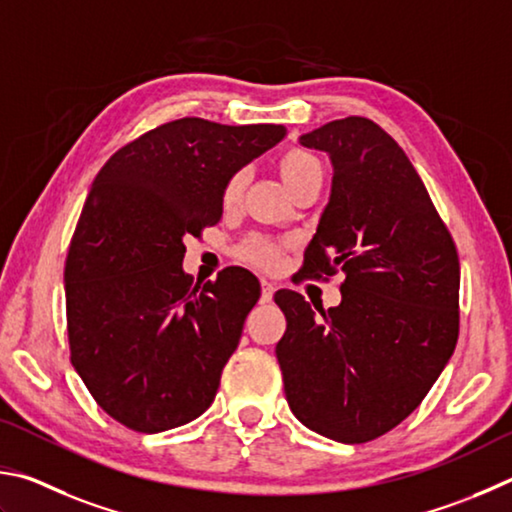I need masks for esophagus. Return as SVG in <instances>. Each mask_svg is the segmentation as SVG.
<instances>
[{"mask_svg": "<svg viewBox=\"0 0 512 512\" xmlns=\"http://www.w3.org/2000/svg\"><path fill=\"white\" fill-rule=\"evenodd\" d=\"M274 292H276V285H274V283L261 281V299H263V301H272Z\"/></svg>", "mask_w": 512, "mask_h": 512, "instance_id": "esophagus-1", "label": "esophagus"}]
</instances>
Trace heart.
<instances>
[{"label": "heart", "mask_w": 512, "mask_h": 512, "mask_svg": "<svg viewBox=\"0 0 512 512\" xmlns=\"http://www.w3.org/2000/svg\"><path fill=\"white\" fill-rule=\"evenodd\" d=\"M279 170L285 184L290 186V191L308 182L312 177H324V168H321V161L301 148L285 150L279 159ZM247 182V170L240 168L229 177V182L224 184V202H236L238 195L242 193ZM238 258L254 267H261V270H276L283 263V247L279 242L267 238V236H249L242 245L238 247Z\"/></svg>", "instance_id": "1"}]
</instances>
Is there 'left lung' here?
I'll return each mask as SVG.
<instances>
[{
	"instance_id": "8db88e82",
	"label": "left lung",
	"mask_w": 512,
	"mask_h": 512,
	"mask_svg": "<svg viewBox=\"0 0 512 512\" xmlns=\"http://www.w3.org/2000/svg\"><path fill=\"white\" fill-rule=\"evenodd\" d=\"M333 161V191L303 256L306 279L339 270L342 303L317 308L279 290L288 328L276 344L285 398L312 432L366 443L414 411L459 339L461 267L423 179L364 116L303 134Z\"/></svg>"
}]
</instances>
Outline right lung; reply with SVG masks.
Instances as JSON below:
<instances>
[{"label": "right lung", "instance_id": "1", "mask_svg": "<svg viewBox=\"0 0 512 512\" xmlns=\"http://www.w3.org/2000/svg\"><path fill=\"white\" fill-rule=\"evenodd\" d=\"M283 137L274 123L186 116L125 143L96 175L65 263L69 351L128 429L166 432L211 407L261 283L227 267L193 288L184 238L220 220L229 177Z\"/></svg>", "mask_w": 512, "mask_h": 512}]
</instances>
